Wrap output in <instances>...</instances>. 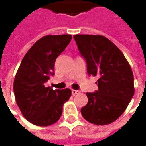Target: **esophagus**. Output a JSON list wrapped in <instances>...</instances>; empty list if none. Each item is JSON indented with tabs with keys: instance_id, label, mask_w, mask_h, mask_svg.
<instances>
[{
	"instance_id": "obj_1",
	"label": "esophagus",
	"mask_w": 146,
	"mask_h": 146,
	"mask_svg": "<svg viewBox=\"0 0 146 146\" xmlns=\"http://www.w3.org/2000/svg\"><path fill=\"white\" fill-rule=\"evenodd\" d=\"M80 92L79 91H77V90H72V95H76V94H79Z\"/></svg>"
}]
</instances>
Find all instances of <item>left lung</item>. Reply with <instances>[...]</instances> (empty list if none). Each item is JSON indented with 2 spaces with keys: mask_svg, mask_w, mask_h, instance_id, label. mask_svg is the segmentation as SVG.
Segmentation results:
<instances>
[{
  "mask_svg": "<svg viewBox=\"0 0 146 146\" xmlns=\"http://www.w3.org/2000/svg\"><path fill=\"white\" fill-rule=\"evenodd\" d=\"M73 38L87 62L89 76H98V90L87 93L83 117L95 125H106L121 116L134 96V76L122 51L101 35L76 34Z\"/></svg>",
  "mask_w": 146,
  "mask_h": 146,
  "instance_id": "1",
  "label": "left lung"
}]
</instances>
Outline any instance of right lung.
<instances>
[{
	"label": "right lung",
	"mask_w": 146,
	"mask_h": 146,
	"mask_svg": "<svg viewBox=\"0 0 146 146\" xmlns=\"http://www.w3.org/2000/svg\"><path fill=\"white\" fill-rule=\"evenodd\" d=\"M72 36L47 35L30 48L23 58L15 76V101L26 119L34 125L46 127L59 119L64 103L71 90H54L46 87L53 76L57 57L70 44Z\"/></svg>",
	"instance_id": "add662e5"
}]
</instances>
